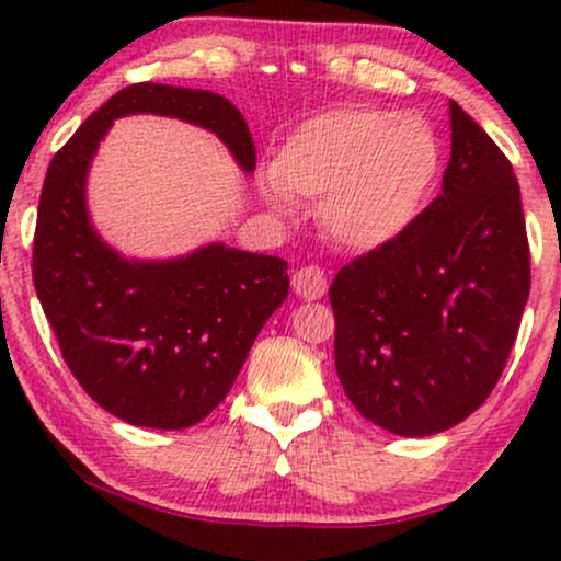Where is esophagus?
Instances as JSON below:
<instances>
[{"instance_id":"1","label":"esophagus","mask_w":561,"mask_h":561,"mask_svg":"<svg viewBox=\"0 0 561 561\" xmlns=\"http://www.w3.org/2000/svg\"><path fill=\"white\" fill-rule=\"evenodd\" d=\"M291 286H294V291H296V296H299V299L314 301V299H322V296H325L328 278H325V273H322L320 267L309 265V267L296 270L294 278H291Z\"/></svg>"}]
</instances>
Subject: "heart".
I'll list each match as a JSON object with an SVG mask.
<instances>
[{
    "mask_svg": "<svg viewBox=\"0 0 561 561\" xmlns=\"http://www.w3.org/2000/svg\"><path fill=\"white\" fill-rule=\"evenodd\" d=\"M440 175V141L420 115L339 107L296 125L262 196L278 213L320 199L322 228L352 252H375L414 226Z\"/></svg>",
    "mask_w": 561,
    "mask_h": 561,
    "instance_id": "heart-1",
    "label": "heart"
}]
</instances>
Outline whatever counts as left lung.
Wrapping results in <instances>:
<instances>
[{
	"mask_svg": "<svg viewBox=\"0 0 561 561\" xmlns=\"http://www.w3.org/2000/svg\"><path fill=\"white\" fill-rule=\"evenodd\" d=\"M449 115L440 194L331 286L341 386L362 417L407 438L449 431L489 399L530 294L515 170L454 99Z\"/></svg>",
	"mask_w": 561,
	"mask_h": 561,
	"instance_id": "obj_1",
	"label": "left lung"
}]
</instances>
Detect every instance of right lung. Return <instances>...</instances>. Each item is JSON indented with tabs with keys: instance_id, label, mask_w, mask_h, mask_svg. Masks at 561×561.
Returning <instances> with one entry per match:
<instances>
[{
	"instance_id": "1",
	"label": "right lung",
	"mask_w": 561,
	"mask_h": 561,
	"mask_svg": "<svg viewBox=\"0 0 561 561\" xmlns=\"http://www.w3.org/2000/svg\"><path fill=\"white\" fill-rule=\"evenodd\" d=\"M141 112L199 125L254 173L252 134L226 96L168 83L117 91L46 170L33 286L70 373L102 410L138 427L181 431L226 399L256 333L288 296V265L220 241L175 260H128L102 241L85 178L112 123Z\"/></svg>"
}]
</instances>
